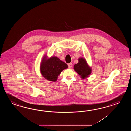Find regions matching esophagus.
Returning <instances> with one entry per match:
<instances>
[{"mask_svg":"<svg viewBox=\"0 0 131 131\" xmlns=\"http://www.w3.org/2000/svg\"><path fill=\"white\" fill-rule=\"evenodd\" d=\"M72 63H69V64H68V68H71L72 67Z\"/></svg>","mask_w":131,"mask_h":131,"instance_id":"1","label":"esophagus"}]
</instances>
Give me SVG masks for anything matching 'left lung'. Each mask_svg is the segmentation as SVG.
Segmentation results:
<instances>
[{"label": "left lung", "mask_w": 131, "mask_h": 131, "mask_svg": "<svg viewBox=\"0 0 131 131\" xmlns=\"http://www.w3.org/2000/svg\"><path fill=\"white\" fill-rule=\"evenodd\" d=\"M74 69L82 79H85L90 75L91 69L86 63L85 59L83 58L79 59V63L74 66Z\"/></svg>", "instance_id": "left-lung-1"}]
</instances>
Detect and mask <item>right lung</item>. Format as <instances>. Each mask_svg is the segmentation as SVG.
I'll return each mask as SVG.
<instances>
[{
	"label": "right lung",
	"instance_id": "1",
	"mask_svg": "<svg viewBox=\"0 0 131 131\" xmlns=\"http://www.w3.org/2000/svg\"><path fill=\"white\" fill-rule=\"evenodd\" d=\"M42 59L40 70L42 75L48 81H56L62 71L68 67L64 62L56 57Z\"/></svg>",
	"mask_w": 131,
	"mask_h": 131
}]
</instances>
